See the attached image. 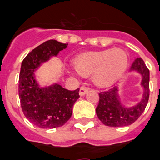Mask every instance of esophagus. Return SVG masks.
Listing matches in <instances>:
<instances>
[{
	"label": "esophagus",
	"mask_w": 160,
	"mask_h": 160,
	"mask_svg": "<svg viewBox=\"0 0 160 160\" xmlns=\"http://www.w3.org/2000/svg\"><path fill=\"white\" fill-rule=\"evenodd\" d=\"M88 87H85V86H82L81 88H80V89H79V94L81 96H83L85 94V93H87L88 91Z\"/></svg>",
	"instance_id": "34e87169"
}]
</instances>
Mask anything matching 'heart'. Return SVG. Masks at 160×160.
<instances>
[{"label": "heart", "mask_w": 160, "mask_h": 160, "mask_svg": "<svg viewBox=\"0 0 160 160\" xmlns=\"http://www.w3.org/2000/svg\"><path fill=\"white\" fill-rule=\"evenodd\" d=\"M128 65L127 53L121 49H108L79 55L74 67L82 76L92 74L93 83L100 88L110 87L123 76Z\"/></svg>", "instance_id": "b5f03b06"}]
</instances>
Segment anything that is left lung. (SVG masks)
<instances>
[{
    "label": "left lung",
    "mask_w": 160,
    "mask_h": 160,
    "mask_svg": "<svg viewBox=\"0 0 160 160\" xmlns=\"http://www.w3.org/2000/svg\"><path fill=\"white\" fill-rule=\"evenodd\" d=\"M131 72H137L142 77L143 93L140 101L132 107H127L120 100L118 88L114 87L99 93L96 114L103 124L108 127H126L135 122L147 106L149 98V70L142 58H136Z\"/></svg>",
    "instance_id": "left-lung-1"
}]
</instances>
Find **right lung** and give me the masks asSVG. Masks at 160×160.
Segmentation results:
<instances>
[{"instance_id": "obj_1", "label": "right lung", "mask_w": 160, "mask_h": 160, "mask_svg": "<svg viewBox=\"0 0 160 160\" xmlns=\"http://www.w3.org/2000/svg\"><path fill=\"white\" fill-rule=\"evenodd\" d=\"M67 45L50 39L33 49L22 62L18 81L22 110L31 123L40 128L63 126L71 118L73 104L80 97L79 88L71 91L58 83L41 87L35 78L38 68Z\"/></svg>"}]
</instances>
